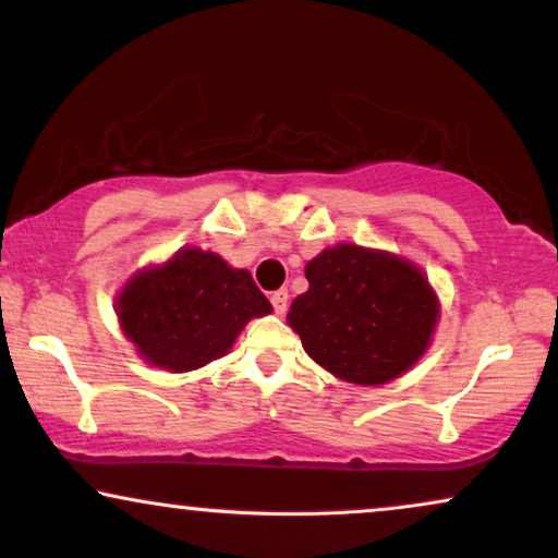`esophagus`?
I'll list each match as a JSON object with an SVG mask.
<instances>
[{
    "label": "esophagus",
    "instance_id": "1",
    "mask_svg": "<svg viewBox=\"0 0 558 558\" xmlns=\"http://www.w3.org/2000/svg\"><path fill=\"white\" fill-rule=\"evenodd\" d=\"M270 303H272L275 314L283 316V314L288 312V291H286V288H280V291H275V293L270 295Z\"/></svg>",
    "mask_w": 558,
    "mask_h": 558
}]
</instances>
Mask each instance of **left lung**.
<instances>
[{"label": "left lung", "mask_w": 558, "mask_h": 558, "mask_svg": "<svg viewBox=\"0 0 558 558\" xmlns=\"http://www.w3.org/2000/svg\"><path fill=\"white\" fill-rule=\"evenodd\" d=\"M308 291L288 324L331 376L380 386L425 355L440 319L427 275L409 259L357 244H335L306 265Z\"/></svg>", "instance_id": "obj_1"}]
</instances>
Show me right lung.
I'll list each match as a JSON object with an SVG mask.
<instances>
[{
	"instance_id": "right-lung-1",
	"label": "right lung",
	"mask_w": 558,
	"mask_h": 558,
	"mask_svg": "<svg viewBox=\"0 0 558 558\" xmlns=\"http://www.w3.org/2000/svg\"><path fill=\"white\" fill-rule=\"evenodd\" d=\"M270 312L250 270L197 246L133 272L116 295L123 335L146 363L169 373L223 357L246 322Z\"/></svg>"
}]
</instances>
